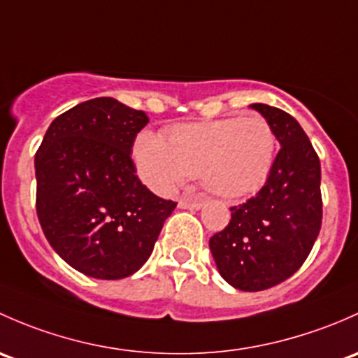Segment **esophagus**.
<instances>
[{"label": "esophagus", "mask_w": 358, "mask_h": 358, "mask_svg": "<svg viewBox=\"0 0 358 358\" xmlns=\"http://www.w3.org/2000/svg\"><path fill=\"white\" fill-rule=\"evenodd\" d=\"M203 203L198 200H180L179 201V208H184V210H200Z\"/></svg>", "instance_id": "obj_1"}]
</instances>
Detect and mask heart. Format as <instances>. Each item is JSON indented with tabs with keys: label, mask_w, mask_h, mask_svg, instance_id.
Here are the masks:
<instances>
[{
	"label": "heart",
	"mask_w": 358,
	"mask_h": 358,
	"mask_svg": "<svg viewBox=\"0 0 358 358\" xmlns=\"http://www.w3.org/2000/svg\"><path fill=\"white\" fill-rule=\"evenodd\" d=\"M274 153V131L260 115L179 124L169 129L165 141L143 131L132 148L139 178L157 193L171 194L198 174L206 189L227 200L255 193Z\"/></svg>",
	"instance_id": "heart-1"
}]
</instances>
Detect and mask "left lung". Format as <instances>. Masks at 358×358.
Returning <instances> with one entry per match:
<instances>
[{"instance_id":"8db88e82","label":"left lung","mask_w":358,"mask_h":358,"mask_svg":"<svg viewBox=\"0 0 358 358\" xmlns=\"http://www.w3.org/2000/svg\"><path fill=\"white\" fill-rule=\"evenodd\" d=\"M281 145L264 187L231 208L210 238L220 275L236 289L262 291L291 278L310 253L320 224V162L301 125L275 106L253 103Z\"/></svg>"}]
</instances>
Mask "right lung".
Returning a JSON list of instances; mask_svg holds the SVG:
<instances>
[{
  "instance_id": "obj_1",
  "label": "right lung",
  "mask_w": 358,
  "mask_h": 358,
  "mask_svg": "<svg viewBox=\"0 0 358 358\" xmlns=\"http://www.w3.org/2000/svg\"><path fill=\"white\" fill-rule=\"evenodd\" d=\"M141 110L94 98L58 115L34 158L36 210L51 248L94 279H122L145 265L174 201L136 176L132 145Z\"/></svg>"
}]
</instances>
